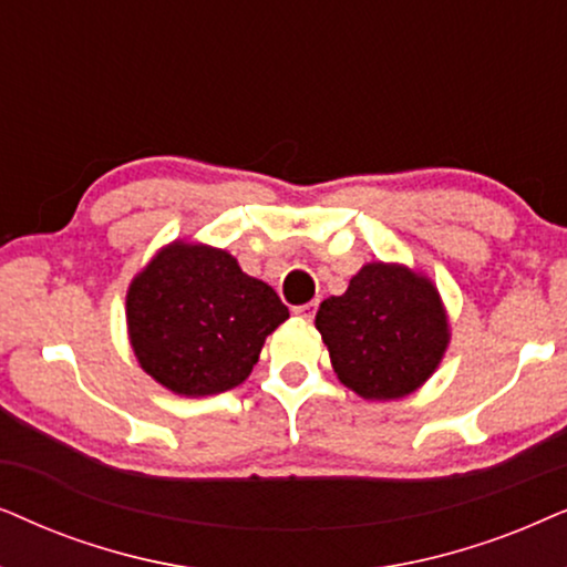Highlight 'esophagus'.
I'll list each match as a JSON object with an SVG mask.
<instances>
[{
	"mask_svg": "<svg viewBox=\"0 0 567 567\" xmlns=\"http://www.w3.org/2000/svg\"><path fill=\"white\" fill-rule=\"evenodd\" d=\"M316 308H319V303H303V306H296V313L300 316V319L311 321L316 316Z\"/></svg>",
	"mask_w": 567,
	"mask_h": 567,
	"instance_id": "esophagus-1",
	"label": "esophagus"
}]
</instances>
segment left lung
I'll return each mask as SVG.
<instances>
[{"label":"left lung","instance_id":"1","mask_svg":"<svg viewBox=\"0 0 567 567\" xmlns=\"http://www.w3.org/2000/svg\"><path fill=\"white\" fill-rule=\"evenodd\" d=\"M316 329L337 379L362 399L412 394L449 344V321L433 282L399 264H365L344 296L323 300Z\"/></svg>","mask_w":567,"mask_h":567}]
</instances>
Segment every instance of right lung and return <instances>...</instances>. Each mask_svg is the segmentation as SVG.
Wrapping results in <instances>:
<instances>
[{"label":"right lung","mask_w":567,"mask_h":567,"mask_svg":"<svg viewBox=\"0 0 567 567\" xmlns=\"http://www.w3.org/2000/svg\"><path fill=\"white\" fill-rule=\"evenodd\" d=\"M288 316L277 292L240 271L228 251L194 244L163 248L126 296L140 365L181 396L244 383L264 339Z\"/></svg>","instance_id":"1"}]
</instances>
